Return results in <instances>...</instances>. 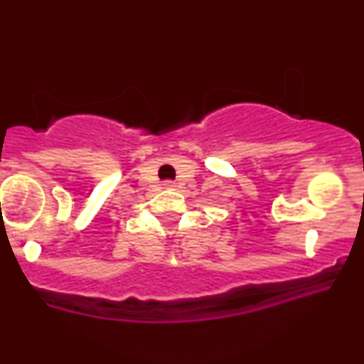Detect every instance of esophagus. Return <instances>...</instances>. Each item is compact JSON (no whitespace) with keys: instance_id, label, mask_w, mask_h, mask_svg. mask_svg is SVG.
Wrapping results in <instances>:
<instances>
[{"instance_id":"obj_1","label":"esophagus","mask_w":364,"mask_h":364,"mask_svg":"<svg viewBox=\"0 0 364 364\" xmlns=\"http://www.w3.org/2000/svg\"><path fill=\"white\" fill-rule=\"evenodd\" d=\"M164 186H166V188H174V183H173V181H166Z\"/></svg>"}]
</instances>
